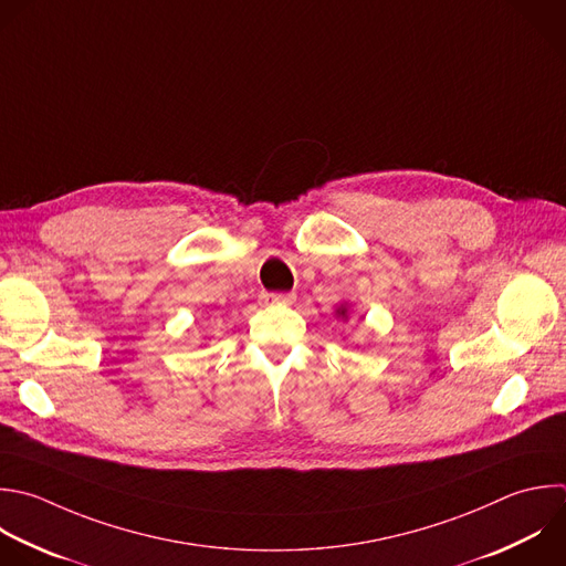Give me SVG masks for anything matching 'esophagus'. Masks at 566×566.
I'll return each instance as SVG.
<instances>
[{
  "instance_id": "obj_1",
  "label": "esophagus",
  "mask_w": 566,
  "mask_h": 566,
  "mask_svg": "<svg viewBox=\"0 0 566 566\" xmlns=\"http://www.w3.org/2000/svg\"><path fill=\"white\" fill-rule=\"evenodd\" d=\"M263 303H279V305H292L296 301L294 292H263Z\"/></svg>"
}]
</instances>
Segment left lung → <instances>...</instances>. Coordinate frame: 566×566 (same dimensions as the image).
<instances>
[{"label": "left lung", "instance_id": "obj_1", "mask_svg": "<svg viewBox=\"0 0 566 566\" xmlns=\"http://www.w3.org/2000/svg\"><path fill=\"white\" fill-rule=\"evenodd\" d=\"M336 314H338V316H345V314H347V310H345V307H338V312H336Z\"/></svg>", "mask_w": 566, "mask_h": 566}]
</instances>
